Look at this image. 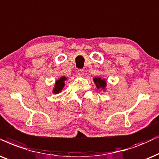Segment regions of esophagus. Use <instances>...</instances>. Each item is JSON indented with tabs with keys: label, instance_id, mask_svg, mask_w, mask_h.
<instances>
[{
	"label": "esophagus",
	"instance_id": "esophagus-1",
	"mask_svg": "<svg viewBox=\"0 0 159 159\" xmlns=\"http://www.w3.org/2000/svg\"><path fill=\"white\" fill-rule=\"evenodd\" d=\"M77 74H78V75L80 76V77H83V75H84L83 70H82V69H78Z\"/></svg>",
	"mask_w": 159,
	"mask_h": 159
}]
</instances>
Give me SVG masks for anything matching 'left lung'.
I'll return each mask as SVG.
<instances>
[{"instance_id": "1", "label": "left lung", "mask_w": 159, "mask_h": 159, "mask_svg": "<svg viewBox=\"0 0 159 159\" xmlns=\"http://www.w3.org/2000/svg\"><path fill=\"white\" fill-rule=\"evenodd\" d=\"M93 82H94V83L96 84V88H97L98 89L102 88V89L104 90H105V89H106L107 84L106 80L105 79H102L101 77H94Z\"/></svg>"}]
</instances>
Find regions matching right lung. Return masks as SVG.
<instances>
[{
  "label": "right lung",
  "instance_id": "obj_1",
  "mask_svg": "<svg viewBox=\"0 0 159 159\" xmlns=\"http://www.w3.org/2000/svg\"><path fill=\"white\" fill-rule=\"evenodd\" d=\"M67 80V78L66 77H60L58 80H57L55 82L54 88L52 89L53 93H59L60 92H61V90H63V88L65 86V81Z\"/></svg>",
  "mask_w": 159,
  "mask_h": 159
}]
</instances>
